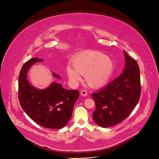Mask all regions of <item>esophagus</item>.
Here are the masks:
<instances>
[{
    "label": "esophagus",
    "mask_w": 159,
    "mask_h": 159,
    "mask_svg": "<svg viewBox=\"0 0 159 159\" xmlns=\"http://www.w3.org/2000/svg\"><path fill=\"white\" fill-rule=\"evenodd\" d=\"M80 94L83 96H86L87 95V92L85 90H82L80 91Z\"/></svg>",
    "instance_id": "esophagus-1"
}]
</instances>
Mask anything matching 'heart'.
Here are the masks:
<instances>
[{
    "instance_id": "b5f03b06",
    "label": "heart",
    "mask_w": 159,
    "mask_h": 159,
    "mask_svg": "<svg viewBox=\"0 0 159 159\" xmlns=\"http://www.w3.org/2000/svg\"><path fill=\"white\" fill-rule=\"evenodd\" d=\"M73 66L68 64L66 72L71 83L77 84L85 75L87 84L93 87H99L108 82L115 70V63L106 55L93 51L77 55L72 60Z\"/></svg>"
}]
</instances>
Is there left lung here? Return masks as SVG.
Masks as SVG:
<instances>
[{"label":"left lung","instance_id":"8db88e82","mask_svg":"<svg viewBox=\"0 0 159 159\" xmlns=\"http://www.w3.org/2000/svg\"><path fill=\"white\" fill-rule=\"evenodd\" d=\"M125 65L122 74L92 97L96 103L95 123L103 128L122 122L139 102L141 94L139 66L124 51Z\"/></svg>","mask_w":159,"mask_h":159}]
</instances>
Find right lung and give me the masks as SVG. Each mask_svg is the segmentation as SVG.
Returning <instances> with one entry per match:
<instances>
[{"label":"right lung","mask_w":159,"mask_h":159,"mask_svg":"<svg viewBox=\"0 0 159 159\" xmlns=\"http://www.w3.org/2000/svg\"><path fill=\"white\" fill-rule=\"evenodd\" d=\"M43 61L34 58L22 66L19 75V101L22 109L35 123L44 128L60 129L71 118L79 93L65 89L58 82H52L44 89L32 85L28 80V72L34 63ZM52 74L55 78H60L55 73Z\"/></svg>","instance_id":"1"}]
</instances>
